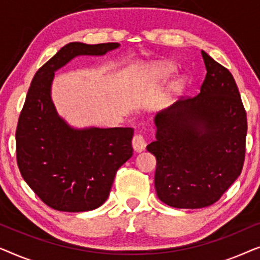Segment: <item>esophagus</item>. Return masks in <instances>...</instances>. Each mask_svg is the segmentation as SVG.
I'll use <instances>...</instances> for the list:
<instances>
[{"instance_id": "1", "label": "esophagus", "mask_w": 260, "mask_h": 260, "mask_svg": "<svg viewBox=\"0 0 260 260\" xmlns=\"http://www.w3.org/2000/svg\"><path fill=\"white\" fill-rule=\"evenodd\" d=\"M133 147L135 149V151H137V152H141L144 150L145 147H147V141H145L143 135H141V134L135 135L133 138Z\"/></svg>"}]
</instances>
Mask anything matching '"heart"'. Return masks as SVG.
<instances>
[{"mask_svg":"<svg viewBox=\"0 0 260 260\" xmlns=\"http://www.w3.org/2000/svg\"><path fill=\"white\" fill-rule=\"evenodd\" d=\"M157 73L161 74V76H169L170 73H172V69H170L169 66H166V65H161L157 67Z\"/></svg>","mask_w":260,"mask_h":260,"instance_id":"1","label":"heart"}]
</instances>
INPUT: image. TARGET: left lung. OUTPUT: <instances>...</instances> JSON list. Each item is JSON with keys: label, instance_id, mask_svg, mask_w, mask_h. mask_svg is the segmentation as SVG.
Returning a JSON list of instances; mask_svg holds the SVG:
<instances>
[{"label": "left lung", "instance_id": "obj_1", "mask_svg": "<svg viewBox=\"0 0 260 260\" xmlns=\"http://www.w3.org/2000/svg\"><path fill=\"white\" fill-rule=\"evenodd\" d=\"M206 70L198 95L181 98L155 117V188L175 208L208 207L240 175L247 118L229 70L201 51Z\"/></svg>", "mask_w": 260, "mask_h": 260}]
</instances>
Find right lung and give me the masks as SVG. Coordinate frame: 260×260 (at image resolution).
<instances>
[{
	"label": "right lung",
	"mask_w": 260,
	"mask_h": 260,
	"mask_svg": "<svg viewBox=\"0 0 260 260\" xmlns=\"http://www.w3.org/2000/svg\"><path fill=\"white\" fill-rule=\"evenodd\" d=\"M117 42H71L31 80L16 127V159L31 190L53 209L86 212L108 199L116 173L131 156L133 127L73 129L51 98L54 72L78 55H104Z\"/></svg>",
	"instance_id": "obj_1"
}]
</instances>
